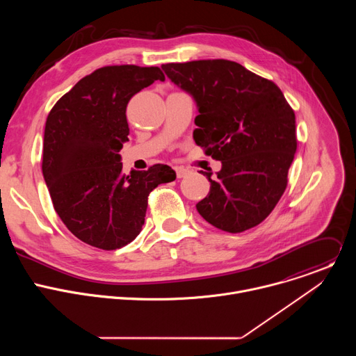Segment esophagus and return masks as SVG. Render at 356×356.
Instances as JSON below:
<instances>
[{"mask_svg":"<svg viewBox=\"0 0 356 356\" xmlns=\"http://www.w3.org/2000/svg\"><path fill=\"white\" fill-rule=\"evenodd\" d=\"M175 170H176V175H177V179H181V177H186L188 173H190V170L188 169H186V168H183V166H176L175 168Z\"/></svg>","mask_w":356,"mask_h":356,"instance_id":"obj_1","label":"esophagus"}]
</instances>
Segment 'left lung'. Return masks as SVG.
I'll list each match as a JSON object with an SVG mask.
<instances>
[{
	"mask_svg": "<svg viewBox=\"0 0 356 356\" xmlns=\"http://www.w3.org/2000/svg\"><path fill=\"white\" fill-rule=\"evenodd\" d=\"M168 77L198 107L193 138L222 163L197 211L218 229L238 234L261 224L287 187L297 149L296 117L282 90L225 59L166 63Z\"/></svg>",
	"mask_w": 356,
	"mask_h": 356,
	"instance_id": "left-lung-1",
	"label": "left lung"
}]
</instances>
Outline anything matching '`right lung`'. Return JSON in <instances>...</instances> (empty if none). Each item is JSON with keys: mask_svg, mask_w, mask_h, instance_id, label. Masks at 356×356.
I'll return each mask as SVG.
<instances>
[{"mask_svg": "<svg viewBox=\"0 0 356 356\" xmlns=\"http://www.w3.org/2000/svg\"><path fill=\"white\" fill-rule=\"evenodd\" d=\"M156 67L106 66L83 77L50 110L42 173L55 211L84 243L114 250L142 229L150 191L176 179L168 165L122 175L120 150L128 140L127 106L154 81Z\"/></svg>", "mask_w": 356, "mask_h": 356, "instance_id": "right-lung-1", "label": "right lung"}]
</instances>
